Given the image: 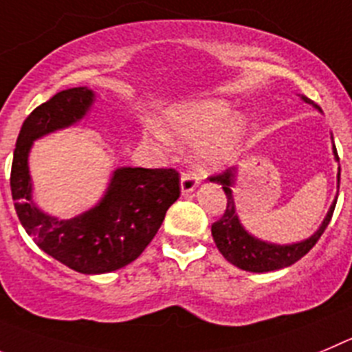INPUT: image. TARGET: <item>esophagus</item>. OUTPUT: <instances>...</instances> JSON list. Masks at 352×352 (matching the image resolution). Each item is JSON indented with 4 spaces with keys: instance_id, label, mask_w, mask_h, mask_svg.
I'll use <instances>...</instances> for the list:
<instances>
[{
    "instance_id": "obj_1",
    "label": "esophagus",
    "mask_w": 352,
    "mask_h": 352,
    "mask_svg": "<svg viewBox=\"0 0 352 352\" xmlns=\"http://www.w3.org/2000/svg\"><path fill=\"white\" fill-rule=\"evenodd\" d=\"M196 188H198V177L191 172L182 173V177H180V191H182V195H188V192L195 191Z\"/></svg>"
}]
</instances>
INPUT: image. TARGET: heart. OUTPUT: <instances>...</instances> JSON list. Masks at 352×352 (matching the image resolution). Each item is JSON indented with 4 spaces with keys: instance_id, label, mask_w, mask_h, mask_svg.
<instances>
[{
    "instance_id": "b5f03b06",
    "label": "heart",
    "mask_w": 352,
    "mask_h": 352,
    "mask_svg": "<svg viewBox=\"0 0 352 352\" xmlns=\"http://www.w3.org/2000/svg\"><path fill=\"white\" fill-rule=\"evenodd\" d=\"M245 131L240 117H233V110L223 100L195 101L173 110L168 117V137L182 142H196L208 137L198 151L201 168L214 170L226 163L239 147ZM161 140L166 135L157 131Z\"/></svg>"
}]
</instances>
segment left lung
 <instances>
[{"mask_svg": "<svg viewBox=\"0 0 352 352\" xmlns=\"http://www.w3.org/2000/svg\"><path fill=\"white\" fill-rule=\"evenodd\" d=\"M302 100L305 103L314 105L312 101L307 96H302ZM316 109H319L318 105H314ZM333 154L335 160L338 161L337 147L333 145ZM239 170L235 166L224 170L219 175L210 177V182L221 184L223 186V191L228 198L226 210L224 215L219 221H215L212 224V236H214V242L219 249L221 254L235 267L242 268L245 272H256V274H263V272H274L280 270V268L291 267L293 263H296L298 259H302L307 252L316 245L321 235L324 233L326 226L330 224L331 215H333L335 205H337V196H335L333 204H331L330 210L326 214L324 221L321 223L319 230L316 231L314 235H310L307 240L296 243H287V245H278V243H268L265 240H259L256 236H252L245 228L240 223L239 215L235 210V199H233V191L231 188L235 186V177ZM337 182L340 184V168L337 173Z\"/></svg>", "mask_w": 352, "mask_h": 352, "instance_id": "8db88e82", "label": "left lung"}]
</instances>
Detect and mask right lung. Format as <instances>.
<instances>
[{"mask_svg": "<svg viewBox=\"0 0 352 352\" xmlns=\"http://www.w3.org/2000/svg\"><path fill=\"white\" fill-rule=\"evenodd\" d=\"M94 93L72 87L54 94L22 122L12 163L15 212L43 252L80 274H107L138 258L156 236L164 214L180 196L173 168H117L100 204L72 219H59L34 205L28 157L33 142L75 124L89 112Z\"/></svg>", "mask_w": 352, "mask_h": 352, "instance_id": "1", "label": "right lung"}]
</instances>
